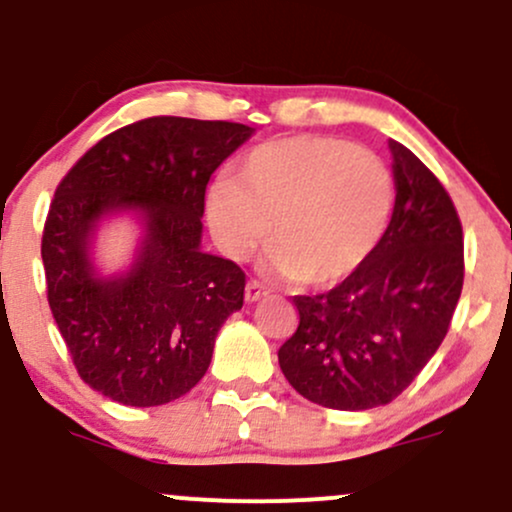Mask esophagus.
<instances>
[{
  "instance_id": "esophagus-1",
  "label": "esophagus",
  "mask_w": 512,
  "mask_h": 512,
  "mask_svg": "<svg viewBox=\"0 0 512 512\" xmlns=\"http://www.w3.org/2000/svg\"><path fill=\"white\" fill-rule=\"evenodd\" d=\"M267 294H270V289H267L262 282H257V279H250V282H247L245 299L250 301V304H252V301H260L262 297H267Z\"/></svg>"
}]
</instances>
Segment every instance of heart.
<instances>
[{
    "instance_id": "b5f03b06",
    "label": "heart",
    "mask_w": 512,
    "mask_h": 512,
    "mask_svg": "<svg viewBox=\"0 0 512 512\" xmlns=\"http://www.w3.org/2000/svg\"><path fill=\"white\" fill-rule=\"evenodd\" d=\"M392 203L395 181L378 154L297 134L250 149L235 179L213 181L206 218L230 260H247L272 235V272L333 287L370 260Z\"/></svg>"
}]
</instances>
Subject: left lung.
I'll return each mask as SVG.
<instances>
[{
    "label": "left lung",
    "instance_id": "8db88e82",
    "mask_svg": "<svg viewBox=\"0 0 512 512\" xmlns=\"http://www.w3.org/2000/svg\"><path fill=\"white\" fill-rule=\"evenodd\" d=\"M395 211L370 260L331 292L294 297L279 368L306 400L373 410L407 390L449 331L464 287V230L437 176L390 139Z\"/></svg>",
    "mask_w": 512,
    "mask_h": 512
}]
</instances>
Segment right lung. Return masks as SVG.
Wrapping results in <instances>:
<instances>
[{
    "mask_svg": "<svg viewBox=\"0 0 512 512\" xmlns=\"http://www.w3.org/2000/svg\"><path fill=\"white\" fill-rule=\"evenodd\" d=\"M252 127L147 117L102 137L56 188L41 257L48 306L75 370L127 407L179 400L206 375L220 326L242 309L245 272L201 250L211 174ZM134 210L145 238L133 267L100 278L89 260L105 214Z\"/></svg>",
    "mask_w": 512,
    "mask_h": 512,
    "instance_id": "right-lung-1",
    "label": "right lung"
}]
</instances>
